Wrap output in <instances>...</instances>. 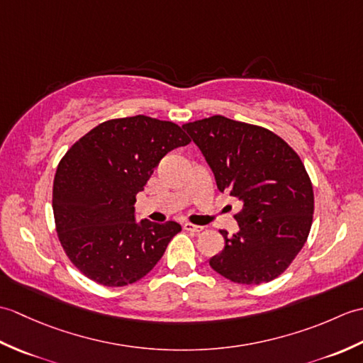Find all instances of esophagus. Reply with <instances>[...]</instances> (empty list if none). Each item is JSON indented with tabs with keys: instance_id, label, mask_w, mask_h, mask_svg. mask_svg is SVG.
Instances as JSON below:
<instances>
[{
	"instance_id": "obj_1",
	"label": "esophagus",
	"mask_w": 363,
	"mask_h": 363,
	"mask_svg": "<svg viewBox=\"0 0 363 363\" xmlns=\"http://www.w3.org/2000/svg\"><path fill=\"white\" fill-rule=\"evenodd\" d=\"M182 228L186 230H190V233H201V230L204 229L203 226H196V225H191V223H184Z\"/></svg>"
}]
</instances>
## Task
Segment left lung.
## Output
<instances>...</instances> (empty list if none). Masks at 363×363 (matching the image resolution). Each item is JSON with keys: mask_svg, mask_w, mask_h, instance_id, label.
Listing matches in <instances>:
<instances>
[{"mask_svg": "<svg viewBox=\"0 0 363 363\" xmlns=\"http://www.w3.org/2000/svg\"><path fill=\"white\" fill-rule=\"evenodd\" d=\"M212 168L220 191L243 203L238 233L209 264L237 284H264L282 274L311 233L313 189L303 160L262 126L213 115L182 125Z\"/></svg>", "mask_w": 363, "mask_h": 363, "instance_id": "obj_1", "label": "left lung"}]
</instances>
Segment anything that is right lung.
Returning <instances> with one entry per match:
<instances>
[{"mask_svg":"<svg viewBox=\"0 0 363 363\" xmlns=\"http://www.w3.org/2000/svg\"><path fill=\"white\" fill-rule=\"evenodd\" d=\"M190 138L172 121L113 118L81 137L60 159L52 184L59 242L72 264L106 287L148 274L179 233L176 221H135V195L168 151Z\"/></svg>","mask_w":363,"mask_h":363,"instance_id":"obj_1","label":"right lung"}]
</instances>
